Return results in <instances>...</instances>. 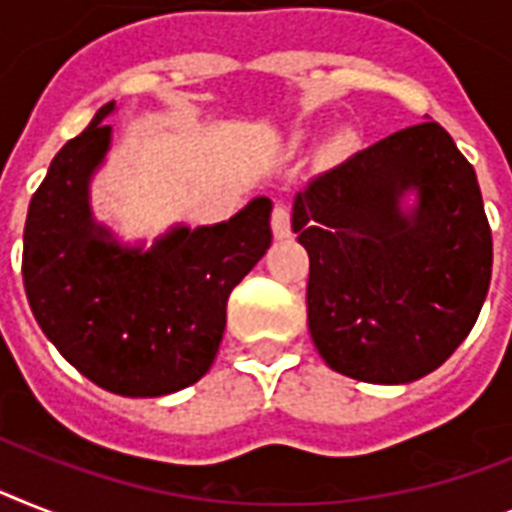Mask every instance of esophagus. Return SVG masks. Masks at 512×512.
<instances>
[{
    "label": "esophagus",
    "instance_id": "esophagus-1",
    "mask_svg": "<svg viewBox=\"0 0 512 512\" xmlns=\"http://www.w3.org/2000/svg\"><path fill=\"white\" fill-rule=\"evenodd\" d=\"M272 230H274V238H287L290 235V209L282 204L274 206L272 211Z\"/></svg>",
    "mask_w": 512,
    "mask_h": 512
}]
</instances>
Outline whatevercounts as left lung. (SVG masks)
I'll use <instances>...</instances> for the list:
<instances>
[{
	"label": "left lung",
	"instance_id": "left-lung-1",
	"mask_svg": "<svg viewBox=\"0 0 512 512\" xmlns=\"http://www.w3.org/2000/svg\"><path fill=\"white\" fill-rule=\"evenodd\" d=\"M419 193L411 215L405 189ZM308 251V332L345 377L405 384L453 356L492 280L474 167L439 122H418L316 175L295 196Z\"/></svg>",
	"mask_w": 512,
	"mask_h": 512
}]
</instances>
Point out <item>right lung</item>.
<instances>
[{
	"label": "right lung",
	"mask_w": 512,
	"mask_h": 512,
	"mask_svg": "<svg viewBox=\"0 0 512 512\" xmlns=\"http://www.w3.org/2000/svg\"><path fill=\"white\" fill-rule=\"evenodd\" d=\"M96 112L52 159L23 232V285L38 327L94 384L159 398L204 377L227 324V298L272 246V201L230 222L177 227L149 251L122 248L88 209V180L112 128Z\"/></svg>",
	"instance_id": "1"
}]
</instances>
